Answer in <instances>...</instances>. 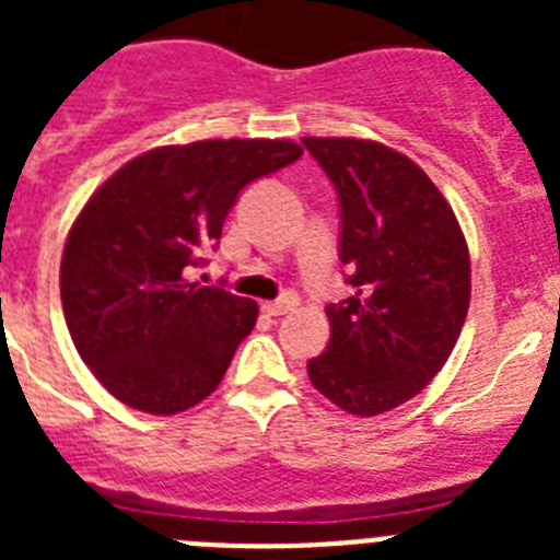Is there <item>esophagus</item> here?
Returning a JSON list of instances; mask_svg holds the SVG:
<instances>
[{
  "label": "esophagus",
  "instance_id": "1",
  "mask_svg": "<svg viewBox=\"0 0 560 560\" xmlns=\"http://www.w3.org/2000/svg\"><path fill=\"white\" fill-rule=\"evenodd\" d=\"M296 308V296L294 294H283L280 300H275V303H264V314L266 316H283L289 314V311Z\"/></svg>",
  "mask_w": 560,
  "mask_h": 560
}]
</instances>
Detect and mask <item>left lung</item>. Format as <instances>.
Here are the masks:
<instances>
[{
    "label": "left lung",
    "instance_id": "obj_1",
    "mask_svg": "<svg viewBox=\"0 0 560 560\" xmlns=\"http://www.w3.org/2000/svg\"><path fill=\"white\" fill-rule=\"evenodd\" d=\"M339 196V260L353 294L325 308L330 341L308 378L361 418L427 387L452 355L471 300L457 215L409 156L373 140L303 137Z\"/></svg>",
    "mask_w": 560,
    "mask_h": 560
}]
</instances>
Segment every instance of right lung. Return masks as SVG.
Masks as SVG:
<instances>
[{
    "instance_id": "right-lung-1",
    "label": "right lung",
    "mask_w": 560,
    "mask_h": 560,
    "mask_svg": "<svg viewBox=\"0 0 560 560\" xmlns=\"http://www.w3.org/2000/svg\"><path fill=\"white\" fill-rule=\"evenodd\" d=\"M303 156L289 140H201L126 162L69 230L61 303L78 353L126 407L176 415L219 387L257 303L185 280L249 182Z\"/></svg>"
}]
</instances>
